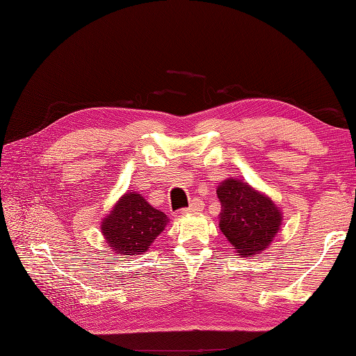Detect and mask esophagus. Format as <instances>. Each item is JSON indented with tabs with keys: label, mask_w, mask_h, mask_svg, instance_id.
<instances>
[{
	"label": "esophagus",
	"mask_w": 356,
	"mask_h": 356,
	"mask_svg": "<svg viewBox=\"0 0 356 356\" xmlns=\"http://www.w3.org/2000/svg\"><path fill=\"white\" fill-rule=\"evenodd\" d=\"M203 208H205V203H203L200 199H195L190 208L186 209H182V214L184 216H188V214H199L203 211Z\"/></svg>",
	"instance_id": "esophagus-1"
}]
</instances>
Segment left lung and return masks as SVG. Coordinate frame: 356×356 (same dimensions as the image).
<instances>
[{
    "label": "left lung",
    "instance_id": "1",
    "mask_svg": "<svg viewBox=\"0 0 356 356\" xmlns=\"http://www.w3.org/2000/svg\"><path fill=\"white\" fill-rule=\"evenodd\" d=\"M218 228L238 255L254 257L270 246L283 225V211L268 194L245 180L225 179L217 186Z\"/></svg>",
    "mask_w": 356,
    "mask_h": 356
}]
</instances>
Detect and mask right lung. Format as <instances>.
Returning <instances> with one entry per match:
<instances>
[{"label": "right lung", "mask_w": 356, "mask_h": 356, "mask_svg": "<svg viewBox=\"0 0 356 356\" xmlns=\"http://www.w3.org/2000/svg\"><path fill=\"white\" fill-rule=\"evenodd\" d=\"M168 225V217L134 191H127L102 218L101 232L113 252L127 257L145 254L159 234Z\"/></svg>", "instance_id": "add662e5"}]
</instances>
